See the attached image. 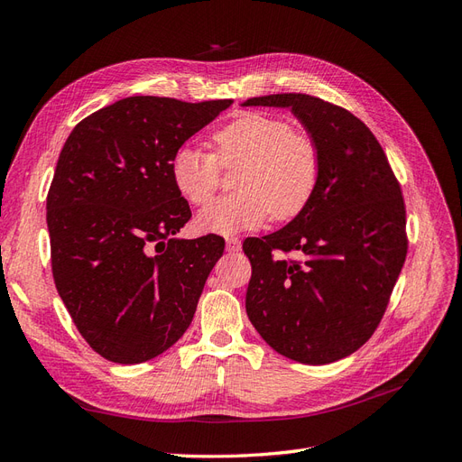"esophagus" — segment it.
Instances as JSON below:
<instances>
[{
	"label": "esophagus",
	"instance_id": "obj_1",
	"mask_svg": "<svg viewBox=\"0 0 462 462\" xmlns=\"http://www.w3.org/2000/svg\"><path fill=\"white\" fill-rule=\"evenodd\" d=\"M226 243H227L229 253H239V250H241V241L236 239V236H227Z\"/></svg>",
	"mask_w": 462,
	"mask_h": 462
}]
</instances>
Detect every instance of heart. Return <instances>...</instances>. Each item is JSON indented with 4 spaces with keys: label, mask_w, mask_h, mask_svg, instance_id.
I'll use <instances>...</instances> for the list:
<instances>
[{
    "label": "heart",
    "mask_w": 462,
    "mask_h": 462,
    "mask_svg": "<svg viewBox=\"0 0 462 462\" xmlns=\"http://www.w3.org/2000/svg\"><path fill=\"white\" fill-rule=\"evenodd\" d=\"M214 153L180 146L171 160V177L180 197L194 206L211 199L220 167L242 163L234 180L235 195L208 205L199 227L231 235L254 229L272 216L285 223L299 217L314 200L324 173L319 144L292 123L260 111H248L212 134Z\"/></svg>",
    "instance_id": "b5f03b06"
}]
</instances>
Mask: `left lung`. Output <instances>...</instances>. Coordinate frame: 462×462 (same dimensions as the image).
<instances>
[{
	"instance_id": "8db88e82",
	"label": "left lung",
	"mask_w": 462,
	"mask_h": 462,
	"mask_svg": "<svg viewBox=\"0 0 462 462\" xmlns=\"http://www.w3.org/2000/svg\"><path fill=\"white\" fill-rule=\"evenodd\" d=\"M243 106L291 107L324 158L310 206L283 229L243 243L253 263L248 319L279 355L329 365L358 351L385 314L409 248L401 185L377 138L345 107L309 94Z\"/></svg>"
}]
</instances>
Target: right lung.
Instances as JSON below:
<instances>
[{
	"label": "right lung",
	"instance_id": "obj_1",
	"mask_svg": "<svg viewBox=\"0 0 462 462\" xmlns=\"http://www.w3.org/2000/svg\"><path fill=\"white\" fill-rule=\"evenodd\" d=\"M231 104L123 97L82 119L60 153L46 199L53 282L111 362H146L190 326L226 241L175 239L192 214L171 160Z\"/></svg>",
	"mask_w": 462,
	"mask_h": 462
}]
</instances>
